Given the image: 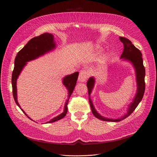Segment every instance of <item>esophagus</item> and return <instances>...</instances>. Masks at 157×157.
Masks as SVG:
<instances>
[{"mask_svg": "<svg viewBox=\"0 0 157 157\" xmlns=\"http://www.w3.org/2000/svg\"><path fill=\"white\" fill-rule=\"evenodd\" d=\"M87 78H88L87 72L86 71H81L79 74L78 81H80V82H85V81H86Z\"/></svg>", "mask_w": 157, "mask_h": 157, "instance_id": "obj_1", "label": "esophagus"}]
</instances>
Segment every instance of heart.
<instances>
[{"label": "heart", "mask_w": 157, "mask_h": 157, "mask_svg": "<svg viewBox=\"0 0 157 157\" xmlns=\"http://www.w3.org/2000/svg\"><path fill=\"white\" fill-rule=\"evenodd\" d=\"M96 50L98 52H99L101 51V47H96Z\"/></svg>", "instance_id": "b5f03b06"}]
</instances>
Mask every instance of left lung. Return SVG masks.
I'll return each instance as SVG.
<instances>
[{
    "instance_id": "left-lung-1",
    "label": "left lung",
    "mask_w": 157,
    "mask_h": 157,
    "mask_svg": "<svg viewBox=\"0 0 157 157\" xmlns=\"http://www.w3.org/2000/svg\"><path fill=\"white\" fill-rule=\"evenodd\" d=\"M121 42L123 44L124 49L122 52L121 59L124 61L132 63L133 65L136 76V81H137V92H136L135 97L132 103L129 104L127 108V113L124 115H122L121 117L116 119H110L101 115L94 106V104L90 99V95L93 90L94 85H95V78L94 77H90L87 81V88L88 91V95H89V103L90 105L92 112L95 117L99 119L105 121H110V122H119L123 120L128 117L129 115L135 110V109L137 108L138 105L140 103L145 91V68L143 65V59L142 55L140 51L132 44V42L128 39L124 37H119Z\"/></svg>"
}]
</instances>
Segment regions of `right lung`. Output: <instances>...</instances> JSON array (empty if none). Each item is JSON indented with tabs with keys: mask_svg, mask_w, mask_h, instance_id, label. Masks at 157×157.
I'll return each instance as SVG.
<instances>
[{
	"mask_svg": "<svg viewBox=\"0 0 157 157\" xmlns=\"http://www.w3.org/2000/svg\"><path fill=\"white\" fill-rule=\"evenodd\" d=\"M53 35L49 33H45L38 36L35 37L30 40L23 48L20 50L15 59V67L12 73L11 84L13 88V95L15 101L17 106L21 109V110L25 113L26 116L28 115L22 110L20 107L18 100H17V81L24 67L27 65V62L35 59L40 56H44L45 54L49 52L54 50L56 47V45L54 40ZM78 72H76L72 74L67 75L65 76L62 81L63 84L66 87L68 90V97L65 101L63 112L58 115V116L52 118L49 121L47 122V123H51V122H56L60 119H63L67 113V104L69 102V98L72 94L75 86L76 85V81L78 78ZM31 119L29 117H28ZM32 120V119H31Z\"/></svg>",
	"mask_w": 157,
	"mask_h": 157,
	"instance_id": "obj_1",
	"label": "right lung"
}]
</instances>
